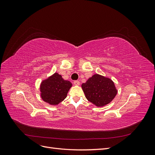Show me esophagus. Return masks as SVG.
Segmentation results:
<instances>
[{
    "label": "esophagus",
    "mask_w": 155,
    "mask_h": 155,
    "mask_svg": "<svg viewBox=\"0 0 155 155\" xmlns=\"http://www.w3.org/2000/svg\"><path fill=\"white\" fill-rule=\"evenodd\" d=\"M74 84L75 85L78 86V85H79V84H80V82H79V81H74Z\"/></svg>",
    "instance_id": "obj_1"
}]
</instances>
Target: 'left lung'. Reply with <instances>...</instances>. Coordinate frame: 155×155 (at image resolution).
<instances>
[{
    "label": "left lung",
    "mask_w": 155,
    "mask_h": 155,
    "mask_svg": "<svg viewBox=\"0 0 155 155\" xmlns=\"http://www.w3.org/2000/svg\"><path fill=\"white\" fill-rule=\"evenodd\" d=\"M81 87L87 99L97 107L109 104L117 94L114 82L110 79L94 74Z\"/></svg>",
    "instance_id": "8db88e82"
}]
</instances>
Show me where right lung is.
Here are the masks:
<instances>
[{
  "label": "right lung",
  "mask_w": 155,
  "mask_h": 155,
  "mask_svg": "<svg viewBox=\"0 0 155 155\" xmlns=\"http://www.w3.org/2000/svg\"><path fill=\"white\" fill-rule=\"evenodd\" d=\"M72 83L64 80L61 75L55 73L41 84V98L50 105H58L67 97Z\"/></svg>",
  "instance_id": "obj_1"
}]
</instances>
